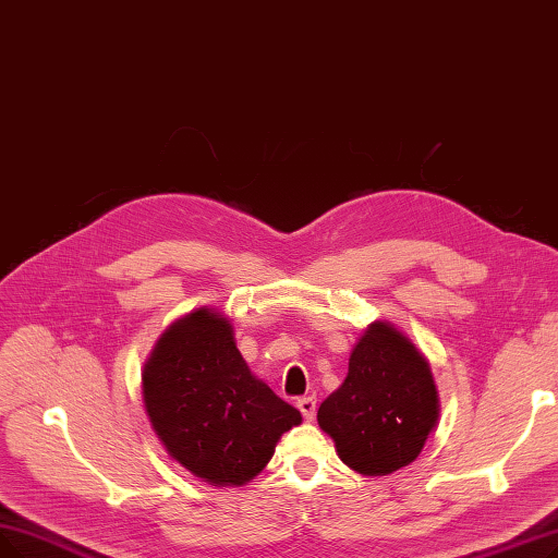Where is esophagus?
Returning <instances> with one entry per match:
<instances>
[{
	"mask_svg": "<svg viewBox=\"0 0 558 558\" xmlns=\"http://www.w3.org/2000/svg\"><path fill=\"white\" fill-rule=\"evenodd\" d=\"M296 405H299V410H301L305 420H312L314 417V410H317V399H314V397H301L296 401Z\"/></svg>",
	"mask_w": 558,
	"mask_h": 558,
	"instance_id": "34e87169",
	"label": "esophagus"
}]
</instances>
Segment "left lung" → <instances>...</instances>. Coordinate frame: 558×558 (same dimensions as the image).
Masks as SVG:
<instances>
[{
    "label": "left lung",
    "instance_id": "obj_1",
    "mask_svg": "<svg viewBox=\"0 0 558 558\" xmlns=\"http://www.w3.org/2000/svg\"><path fill=\"white\" fill-rule=\"evenodd\" d=\"M438 417L440 397L428 360L390 322H374L360 335L344 383L317 413L342 463L365 476L413 463Z\"/></svg>",
    "mask_w": 558,
    "mask_h": 558
}]
</instances>
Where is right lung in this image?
<instances>
[{
	"label": "right lung",
	"instance_id": "1",
	"mask_svg": "<svg viewBox=\"0 0 558 558\" xmlns=\"http://www.w3.org/2000/svg\"><path fill=\"white\" fill-rule=\"evenodd\" d=\"M145 415L163 449L209 486H246L301 413L259 380L223 312L198 307L168 326L141 374Z\"/></svg>",
	"mask_w": 558,
	"mask_h": 558
}]
</instances>
